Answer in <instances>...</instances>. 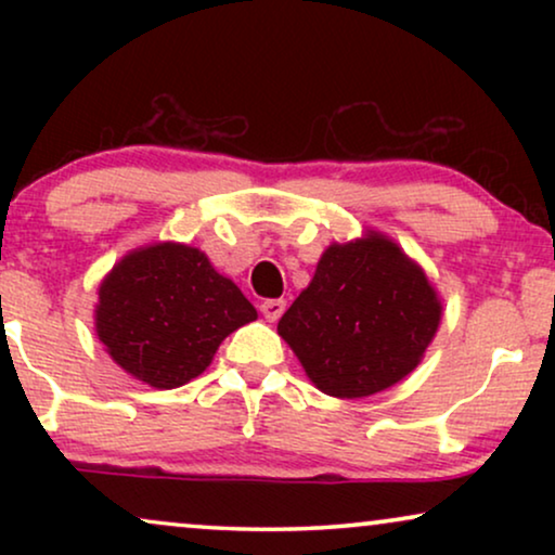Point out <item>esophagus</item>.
<instances>
[{"label": "esophagus", "instance_id": "esophagus-1", "mask_svg": "<svg viewBox=\"0 0 555 555\" xmlns=\"http://www.w3.org/2000/svg\"><path fill=\"white\" fill-rule=\"evenodd\" d=\"M285 306H287V302L283 298H270V300H262L260 302V310H262V315L268 318L270 323H275L278 318L285 313Z\"/></svg>", "mask_w": 555, "mask_h": 555}]
</instances>
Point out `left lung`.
Masks as SVG:
<instances>
[{"instance_id":"8db88e82","label":"left lung","mask_w":555,"mask_h":555,"mask_svg":"<svg viewBox=\"0 0 555 555\" xmlns=\"http://www.w3.org/2000/svg\"><path fill=\"white\" fill-rule=\"evenodd\" d=\"M439 315L424 272L393 242L369 234L325 249L278 333L318 389L361 399L412 374Z\"/></svg>"}]
</instances>
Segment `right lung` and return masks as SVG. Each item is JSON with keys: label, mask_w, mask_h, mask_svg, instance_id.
<instances>
[{"label": "right lung", "mask_w": 555, "mask_h": 555, "mask_svg": "<svg viewBox=\"0 0 555 555\" xmlns=\"http://www.w3.org/2000/svg\"><path fill=\"white\" fill-rule=\"evenodd\" d=\"M98 295V336L113 361L156 389L192 382L232 331L257 318L207 255L171 242L124 257Z\"/></svg>", "instance_id": "right-lung-1"}]
</instances>
